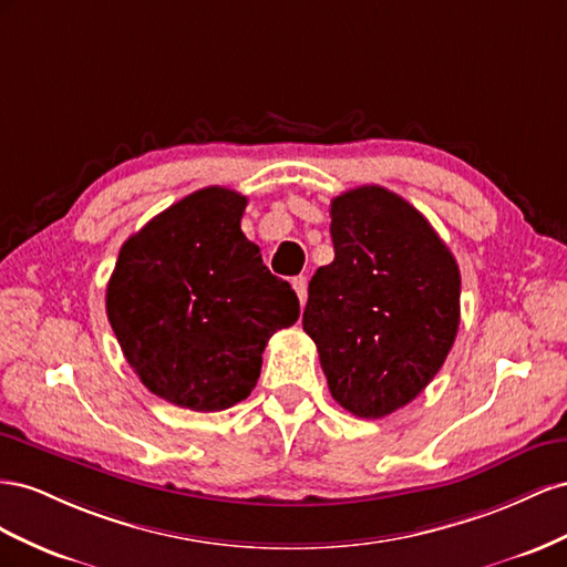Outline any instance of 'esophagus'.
Instances as JSON below:
<instances>
[{"label": "esophagus", "instance_id": "34e87169", "mask_svg": "<svg viewBox=\"0 0 567 567\" xmlns=\"http://www.w3.org/2000/svg\"><path fill=\"white\" fill-rule=\"evenodd\" d=\"M292 287H295V292H297V297H299V301L303 306L306 297H309V282H306L303 275H297V278L292 280Z\"/></svg>", "mask_w": 567, "mask_h": 567}]
</instances>
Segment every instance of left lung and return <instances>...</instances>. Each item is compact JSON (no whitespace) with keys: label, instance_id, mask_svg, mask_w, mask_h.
I'll use <instances>...</instances> for the list:
<instances>
[{"label":"left lung","instance_id":"8db88e82","mask_svg":"<svg viewBox=\"0 0 567 567\" xmlns=\"http://www.w3.org/2000/svg\"><path fill=\"white\" fill-rule=\"evenodd\" d=\"M334 261L309 282L303 330L332 399L359 417L406 406L440 373L461 322V272L425 216L363 185L330 206Z\"/></svg>","mask_w":567,"mask_h":567}]
</instances>
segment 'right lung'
<instances>
[{"label": "right lung", "mask_w": 567, "mask_h": 567, "mask_svg": "<svg viewBox=\"0 0 567 567\" xmlns=\"http://www.w3.org/2000/svg\"><path fill=\"white\" fill-rule=\"evenodd\" d=\"M247 197L204 187L121 247L106 316L125 361L156 396L225 411L261 375L268 339L295 326L299 299L239 228Z\"/></svg>", "instance_id": "obj_1"}]
</instances>
